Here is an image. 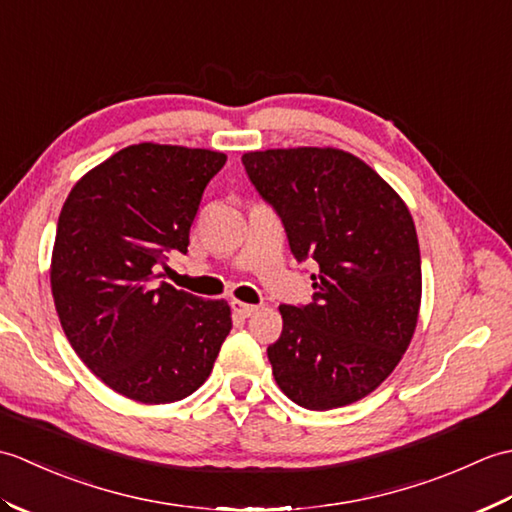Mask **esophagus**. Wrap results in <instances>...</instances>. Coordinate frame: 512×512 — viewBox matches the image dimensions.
I'll list each match as a JSON object with an SVG mask.
<instances>
[{"mask_svg":"<svg viewBox=\"0 0 512 512\" xmlns=\"http://www.w3.org/2000/svg\"><path fill=\"white\" fill-rule=\"evenodd\" d=\"M231 308L239 319L253 317V314L259 310V306H250V303H242V301H231Z\"/></svg>","mask_w":512,"mask_h":512,"instance_id":"obj_1","label":"esophagus"}]
</instances>
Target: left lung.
Masks as SVG:
<instances>
[{
    "label": "left lung",
    "mask_w": 512,
    "mask_h": 512,
    "mask_svg": "<svg viewBox=\"0 0 512 512\" xmlns=\"http://www.w3.org/2000/svg\"><path fill=\"white\" fill-rule=\"evenodd\" d=\"M273 206L297 262H314L306 306H279L268 361L281 391L325 411L361 400L394 372L416 330L422 268L416 226L398 193L339 149H268L242 156Z\"/></svg>",
    "instance_id": "8db88e82"
}]
</instances>
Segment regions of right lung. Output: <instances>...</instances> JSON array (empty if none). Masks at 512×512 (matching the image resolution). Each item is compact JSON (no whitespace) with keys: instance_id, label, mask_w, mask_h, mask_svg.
Returning <instances> with one entry per match:
<instances>
[{"instance_id":"add662e5","label":"right lung","mask_w":512,"mask_h":512,"mask_svg":"<svg viewBox=\"0 0 512 512\" xmlns=\"http://www.w3.org/2000/svg\"><path fill=\"white\" fill-rule=\"evenodd\" d=\"M226 156L140 143L74 184L52 250V297L74 352L145 405L191 396L231 332V308L160 281L187 253L202 193Z\"/></svg>"}]
</instances>
